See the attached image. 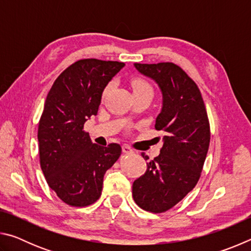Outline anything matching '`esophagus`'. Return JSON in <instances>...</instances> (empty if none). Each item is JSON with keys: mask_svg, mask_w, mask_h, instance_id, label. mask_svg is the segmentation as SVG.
I'll use <instances>...</instances> for the list:
<instances>
[{"mask_svg": "<svg viewBox=\"0 0 251 251\" xmlns=\"http://www.w3.org/2000/svg\"><path fill=\"white\" fill-rule=\"evenodd\" d=\"M123 152H125V154H133L134 151L133 148H130L128 145H123Z\"/></svg>", "mask_w": 251, "mask_h": 251, "instance_id": "esophagus-1", "label": "esophagus"}]
</instances>
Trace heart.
<instances>
[{"label":"heart","mask_w":251,"mask_h":251,"mask_svg":"<svg viewBox=\"0 0 251 251\" xmlns=\"http://www.w3.org/2000/svg\"><path fill=\"white\" fill-rule=\"evenodd\" d=\"M130 85H131V88H133L134 94L135 93H142V92H152L151 84L143 78H134L130 82ZM107 91H108V87L105 90L104 94H106V92Z\"/></svg>","instance_id":"b5f03b06"}]
</instances>
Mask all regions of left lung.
I'll return each mask as SVG.
<instances>
[{
  "label": "left lung",
  "instance_id": "8db88e82",
  "mask_svg": "<svg viewBox=\"0 0 251 251\" xmlns=\"http://www.w3.org/2000/svg\"><path fill=\"white\" fill-rule=\"evenodd\" d=\"M163 93L155 128L165 133L160 154L147 163L133 184V198L142 209L159 214L177 205L201 178L210 142V125L197 84L172 62L135 63ZM144 159L148 156L142 152Z\"/></svg>",
  "mask_w": 251,
  "mask_h": 251
}]
</instances>
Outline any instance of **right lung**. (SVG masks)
I'll return each mask as SVG.
<instances>
[{
  "mask_svg": "<svg viewBox=\"0 0 251 251\" xmlns=\"http://www.w3.org/2000/svg\"><path fill=\"white\" fill-rule=\"evenodd\" d=\"M124 65L79 59L59 74L46 97L37 129L40 164L50 188L70 206L94 203L106 171L122 154L120 144H93L84 124L97 115L105 87Z\"/></svg>",
  "mask_w": 251,
  "mask_h": 251,
  "instance_id": "add662e5",
  "label": "right lung"
}]
</instances>
